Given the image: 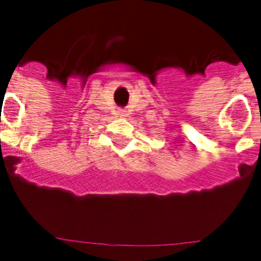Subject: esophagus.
<instances>
[{"mask_svg":"<svg viewBox=\"0 0 261 261\" xmlns=\"http://www.w3.org/2000/svg\"><path fill=\"white\" fill-rule=\"evenodd\" d=\"M119 115H120V116H125V112H124V111H121Z\"/></svg>","mask_w":261,"mask_h":261,"instance_id":"esophagus-1","label":"esophagus"}]
</instances>
